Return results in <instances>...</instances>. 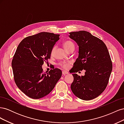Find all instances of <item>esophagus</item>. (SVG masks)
Returning <instances> with one entry per match:
<instances>
[{"label": "esophagus", "instance_id": "1", "mask_svg": "<svg viewBox=\"0 0 124 124\" xmlns=\"http://www.w3.org/2000/svg\"><path fill=\"white\" fill-rule=\"evenodd\" d=\"M68 74V72H66V71H63L62 72V74L63 75V76H65V75Z\"/></svg>", "mask_w": 124, "mask_h": 124}]
</instances>
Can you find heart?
Masks as SVG:
<instances>
[{
    "instance_id": "heart-1",
    "label": "heart",
    "mask_w": 124,
    "mask_h": 124,
    "mask_svg": "<svg viewBox=\"0 0 124 124\" xmlns=\"http://www.w3.org/2000/svg\"><path fill=\"white\" fill-rule=\"evenodd\" d=\"M62 44H63V47H64L65 50L67 52H68L69 50L71 49H73V48L74 49V44L73 43L72 41H71L70 40L65 41L64 42H63ZM55 50H56V46H54L53 47H52L51 50V55H53L54 54ZM71 63V62H59L58 63V66L63 69H67Z\"/></svg>"
}]
</instances>
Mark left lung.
I'll list each match as a JSON object with an SVG mask.
<instances>
[{
  "label": "left lung",
  "mask_w": 124,
  "mask_h": 124,
  "mask_svg": "<svg viewBox=\"0 0 124 124\" xmlns=\"http://www.w3.org/2000/svg\"><path fill=\"white\" fill-rule=\"evenodd\" d=\"M69 34L79 46L78 57L70 70L74 73L71 91L81 99H93L104 91L108 84L112 70L109 53L103 41L89 32L82 31ZM83 69L85 70L84 76L75 73Z\"/></svg>",
  "instance_id": "obj_1"
}]
</instances>
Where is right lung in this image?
<instances>
[{
    "mask_svg": "<svg viewBox=\"0 0 124 124\" xmlns=\"http://www.w3.org/2000/svg\"><path fill=\"white\" fill-rule=\"evenodd\" d=\"M59 37L41 32L24 38L17 47L12 61L14 81L30 98L38 99L48 95L62 77V71L58 68L46 73L42 68L44 62L50 58L51 50Z\"/></svg>",
    "mask_w": 124,
    "mask_h": 124,
    "instance_id": "add662e5",
    "label": "right lung"
}]
</instances>
